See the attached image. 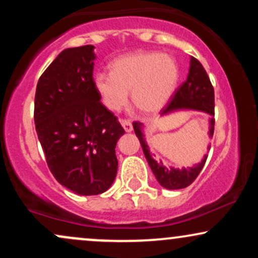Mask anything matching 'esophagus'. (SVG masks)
<instances>
[{"label":"esophagus","instance_id":"34e87169","mask_svg":"<svg viewBox=\"0 0 258 258\" xmlns=\"http://www.w3.org/2000/svg\"><path fill=\"white\" fill-rule=\"evenodd\" d=\"M120 122H121V125H122L123 130H125L126 132H132L133 126H132V123L130 122L128 120H120Z\"/></svg>","mask_w":258,"mask_h":258}]
</instances>
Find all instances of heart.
<instances>
[{
	"mask_svg": "<svg viewBox=\"0 0 258 258\" xmlns=\"http://www.w3.org/2000/svg\"><path fill=\"white\" fill-rule=\"evenodd\" d=\"M176 59L153 51H137L111 61L110 73H98L93 88L106 109L117 111L127 97L143 114H155L171 99L179 81Z\"/></svg>",
	"mask_w": 258,
	"mask_h": 258,
	"instance_id": "heart-1",
	"label": "heart"
}]
</instances>
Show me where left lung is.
Listing matches in <instances>:
<instances>
[{"label": "left lung", "instance_id": "obj_1", "mask_svg": "<svg viewBox=\"0 0 258 258\" xmlns=\"http://www.w3.org/2000/svg\"><path fill=\"white\" fill-rule=\"evenodd\" d=\"M178 110H195L206 112L210 115L209 119V137L212 138L215 128V92L212 87L211 81H210L207 73L204 67L198 59L190 57V67H189L188 78L185 82L177 90L176 94L172 98V102L168 104L164 110L161 111V116L170 114V112ZM144 125L141 122H133V128H135L136 136H137L139 142H141L142 149H143L144 155L152 168L154 176L158 179L160 185L171 190L176 189L186 188L194 182L198 174L203 170L205 165L207 154L199 164L194 165L191 167H182L174 168L167 167L162 164V161H156L150 153L149 146L147 144L146 138H144L143 132ZM210 144L207 150H210Z\"/></svg>", "mask_w": 258, "mask_h": 258}]
</instances>
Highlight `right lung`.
<instances>
[{
    "mask_svg": "<svg viewBox=\"0 0 258 258\" xmlns=\"http://www.w3.org/2000/svg\"><path fill=\"white\" fill-rule=\"evenodd\" d=\"M94 46L67 48L37 82L34 120L54 178L79 195L102 194L117 172L122 126L93 88Z\"/></svg>",
    "mask_w": 258,
    "mask_h": 258,
    "instance_id": "obj_1",
    "label": "right lung"
}]
</instances>
